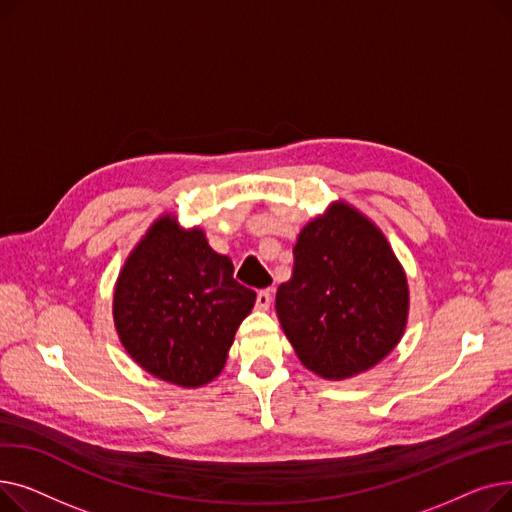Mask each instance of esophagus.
Returning <instances> with one entry per match:
<instances>
[{
    "instance_id": "esophagus-1",
    "label": "esophagus",
    "mask_w": 512,
    "mask_h": 512,
    "mask_svg": "<svg viewBox=\"0 0 512 512\" xmlns=\"http://www.w3.org/2000/svg\"><path fill=\"white\" fill-rule=\"evenodd\" d=\"M270 305H272V288L259 290L257 292V309L265 311V309H270Z\"/></svg>"
}]
</instances>
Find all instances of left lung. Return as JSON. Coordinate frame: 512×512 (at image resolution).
Wrapping results in <instances>:
<instances>
[{
    "label": "left lung",
    "mask_w": 512,
    "mask_h": 512,
    "mask_svg": "<svg viewBox=\"0 0 512 512\" xmlns=\"http://www.w3.org/2000/svg\"><path fill=\"white\" fill-rule=\"evenodd\" d=\"M276 313L301 363L346 380L388 357L409 317L407 274L382 230L336 201L299 234Z\"/></svg>",
    "instance_id": "1"
}]
</instances>
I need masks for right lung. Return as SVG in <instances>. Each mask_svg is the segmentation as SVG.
Segmentation results:
<instances>
[{
	"mask_svg": "<svg viewBox=\"0 0 512 512\" xmlns=\"http://www.w3.org/2000/svg\"><path fill=\"white\" fill-rule=\"evenodd\" d=\"M232 274L201 228H180L172 213L157 218L114 288V324L132 361L182 388L218 378L257 297Z\"/></svg>",
	"mask_w": 512,
	"mask_h": 512,
	"instance_id": "right-lung-1",
	"label": "right lung"
}]
</instances>
